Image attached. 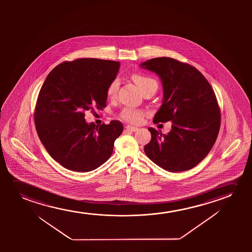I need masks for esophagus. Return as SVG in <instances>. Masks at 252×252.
Listing matches in <instances>:
<instances>
[{"label":"esophagus","mask_w":252,"mask_h":252,"mask_svg":"<svg viewBox=\"0 0 252 252\" xmlns=\"http://www.w3.org/2000/svg\"><path fill=\"white\" fill-rule=\"evenodd\" d=\"M126 131H138V128L135 127V126H126Z\"/></svg>","instance_id":"1"}]
</instances>
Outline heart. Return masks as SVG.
I'll list each match as a JSON object with an SVG mask.
<instances>
[{
    "label": "heart",
    "instance_id": "obj_1",
    "mask_svg": "<svg viewBox=\"0 0 252 252\" xmlns=\"http://www.w3.org/2000/svg\"><path fill=\"white\" fill-rule=\"evenodd\" d=\"M131 77L132 81L141 90L142 92H144L145 90H147L150 87L153 86V85L158 87V83L156 82V80L153 79L152 77L144 76L141 74H132ZM118 89H119L118 80L112 81L109 83V85L107 86V90H106V94H107V98L108 99L114 98L116 94H117ZM120 116L124 121L130 122V123L138 124L139 122H141L143 118L145 116V113L142 110L133 108V107H125L124 109L121 111Z\"/></svg>",
    "mask_w": 252,
    "mask_h": 252
}]
</instances>
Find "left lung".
Listing matches in <instances>:
<instances>
[{
	"label": "left lung",
	"mask_w": 252,
	"mask_h": 252,
	"mask_svg": "<svg viewBox=\"0 0 252 252\" xmlns=\"http://www.w3.org/2000/svg\"><path fill=\"white\" fill-rule=\"evenodd\" d=\"M140 66L162 81L163 100L153 122L172 121L168 134L149 128L152 139L145 154L167 171L192 169L207 157L220 131V109L213 88L196 68L171 58L150 59Z\"/></svg>",
	"instance_id": "obj_1"
}]
</instances>
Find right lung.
I'll return each instance as SVG.
<instances>
[{
  "label": "right lung",
  "mask_w": 252,
  "mask_h": 252,
  "mask_svg": "<svg viewBox=\"0 0 252 252\" xmlns=\"http://www.w3.org/2000/svg\"><path fill=\"white\" fill-rule=\"evenodd\" d=\"M120 62L78 59L56 66L43 83L34 112L38 138L52 158L66 169L89 172L110 158L123 131L121 121L88 124L85 111L107 106L106 90Z\"/></svg>",
  "instance_id": "1"
}]
</instances>
